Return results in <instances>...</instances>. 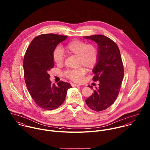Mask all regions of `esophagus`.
Masks as SVG:
<instances>
[{"mask_svg": "<svg viewBox=\"0 0 150 150\" xmlns=\"http://www.w3.org/2000/svg\"><path fill=\"white\" fill-rule=\"evenodd\" d=\"M71 85L72 86L75 87V86H80V85L78 84H76V83H71Z\"/></svg>", "mask_w": 150, "mask_h": 150, "instance_id": "obj_1", "label": "esophagus"}]
</instances>
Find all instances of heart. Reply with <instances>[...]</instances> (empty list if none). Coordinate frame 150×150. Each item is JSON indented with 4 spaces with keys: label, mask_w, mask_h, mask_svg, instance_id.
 Masks as SVG:
<instances>
[{
    "label": "heart",
    "mask_w": 150,
    "mask_h": 150,
    "mask_svg": "<svg viewBox=\"0 0 150 150\" xmlns=\"http://www.w3.org/2000/svg\"><path fill=\"white\" fill-rule=\"evenodd\" d=\"M64 50L69 55L77 56L78 67L82 66L86 67L88 69H92L97 64L98 51L93 44H86L85 41L79 40H74L68 43ZM64 59V50L60 46H57L53 52L54 61L58 65H62ZM85 72V69L80 67L75 70L68 71L65 75L73 81L80 82L83 79Z\"/></svg>",
    "instance_id": "b5f03b06"
}]
</instances>
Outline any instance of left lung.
Listing matches in <instances>:
<instances>
[{"label":"left lung","mask_w":150,"mask_h":150,"mask_svg":"<svg viewBox=\"0 0 150 150\" xmlns=\"http://www.w3.org/2000/svg\"><path fill=\"white\" fill-rule=\"evenodd\" d=\"M95 42L98 46V59L92 69L94 81H99L93 93L88 98L86 103L96 112L104 110L116 100L120 89L124 76L123 65L117 44L103 35L83 37ZM92 88L93 86L88 85Z\"/></svg>","instance_id":"8db88e82"}]
</instances>
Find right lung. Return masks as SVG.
Instances as JSON below:
<instances>
[{
    "label": "right lung",
    "mask_w": 150,
    "mask_h": 150,
    "mask_svg": "<svg viewBox=\"0 0 150 150\" xmlns=\"http://www.w3.org/2000/svg\"><path fill=\"white\" fill-rule=\"evenodd\" d=\"M68 38L65 35L44 34L33 39L25 52L23 60L25 82L35 103L45 110H53L64 102L68 82L60 81L51 84L48 74L54 66L53 52L58 44Z\"/></svg>",
    "instance_id": "right-lung-1"
}]
</instances>
